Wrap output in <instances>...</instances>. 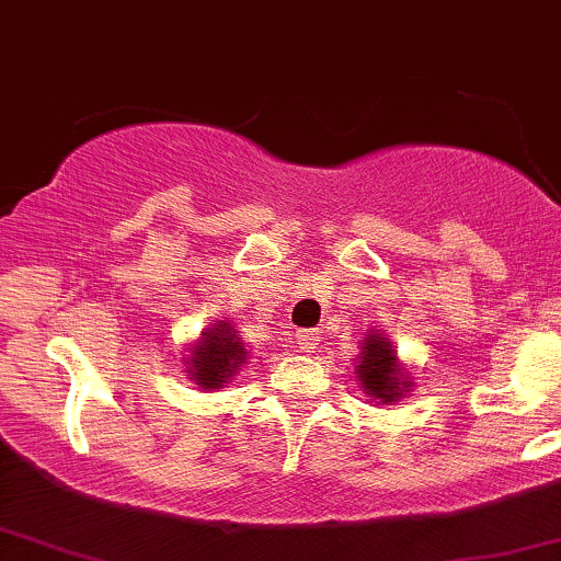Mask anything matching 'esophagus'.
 I'll list each match as a JSON object with an SVG mask.
<instances>
[{
    "label": "esophagus",
    "instance_id": "esophagus-1",
    "mask_svg": "<svg viewBox=\"0 0 561 561\" xmlns=\"http://www.w3.org/2000/svg\"><path fill=\"white\" fill-rule=\"evenodd\" d=\"M295 339H297V346H300V351H312L318 346L320 335L316 328H300V331L295 333Z\"/></svg>",
    "mask_w": 561,
    "mask_h": 561
}]
</instances>
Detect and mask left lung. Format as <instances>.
I'll use <instances>...</instances> for the list:
<instances>
[{"label":"left lung","mask_w":561,"mask_h":561,"mask_svg":"<svg viewBox=\"0 0 561 561\" xmlns=\"http://www.w3.org/2000/svg\"><path fill=\"white\" fill-rule=\"evenodd\" d=\"M362 362H358L356 375L362 379L364 390L379 402H394L408 392L410 377L398 367L394 348L382 333L369 335L362 346Z\"/></svg>","instance_id":"left-lung-1"}]
</instances>
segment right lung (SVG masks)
Instances as JSON below:
<instances>
[{
  "label": "right lung",
  "instance_id": "add662e5",
  "mask_svg": "<svg viewBox=\"0 0 561 561\" xmlns=\"http://www.w3.org/2000/svg\"><path fill=\"white\" fill-rule=\"evenodd\" d=\"M245 356H249V351L243 348L230 323L215 320V328H207L203 341L186 358V364H190L186 371H190L194 385H199L203 390H218L236 375L241 364H245Z\"/></svg>",
  "mask_w": 561,
  "mask_h": 561
}]
</instances>
